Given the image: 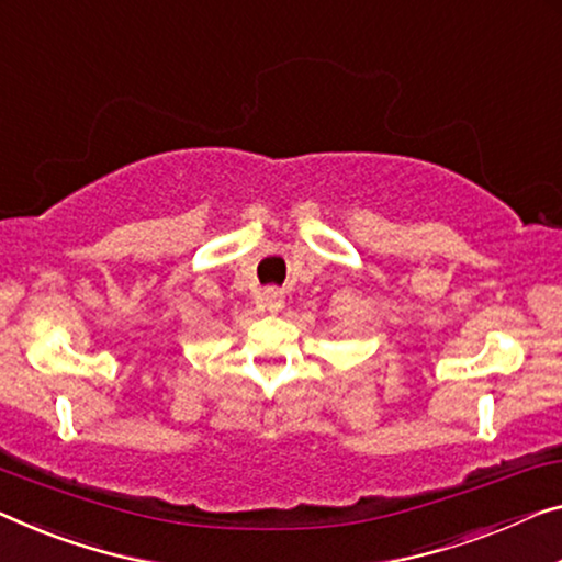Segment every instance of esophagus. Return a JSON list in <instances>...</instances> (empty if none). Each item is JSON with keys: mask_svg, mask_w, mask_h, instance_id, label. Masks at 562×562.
I'll list each match as a JSON object with an SVG mask.
<instances>
[{"mask_svg": "<svg viewBox=\"0 0 562 562\" xmlns=\"http://www.w3.org/2000/svg\"><path fill=\"white\" fill-rule=\"evenodd\" d=\"M259 305H262L265 310H270V313H278V310H282V305H284V295L280 290L270 288L259 295Z\"/></svg>", "mask_w": 562, "mask_h": 562, "instance_id": "1", "label": "esophagus"}]
</instances>
